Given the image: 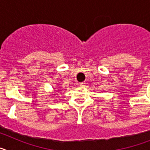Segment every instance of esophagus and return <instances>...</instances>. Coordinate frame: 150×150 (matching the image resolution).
Segmentation results:
<instances>
[{
    "mask_svg": "<svg viewBox=\"0 0 150 150\" xmlns=\"http://www.w3.org/2000/svg\"><path fill=\"white\" fill-rule=\"evenodd\" d=\"M79 86L81 87H84L85 86H86V83L85 82H83V83H79Z\"/></svg>",
    "mask_w": 150,
    "mask_h": 150,
    "instance_id": "obj_1",
    "label": "esophagus"
}]
</instances>
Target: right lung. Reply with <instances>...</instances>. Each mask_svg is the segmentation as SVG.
I'll return each instance as SVG.
<instances>
[{
  "mask_svg": "<svg viewBox=\"0 0 150 150\" xmlns=\"http://www.w3.org/2000/svg\"><path fill=\"white\" fill-rule=\"evenodd\" d=\"M58 91H59V90H58ZM55 92H56V91H53V92H52V95H55Z\"/></svg>",
  "mask_w": 150,
  "mask_h": 150,
  "instance_id": "obj_1",
  "label": "right lung"
}]
</instances>
